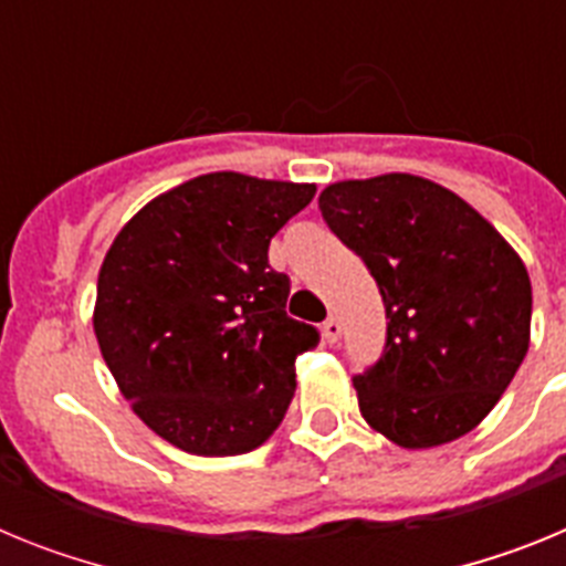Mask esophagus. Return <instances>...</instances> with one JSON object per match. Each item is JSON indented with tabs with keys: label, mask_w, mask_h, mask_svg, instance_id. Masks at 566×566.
I'll list each match as a JSON object with an SVG mask.
<instances>
[{
	"label": "esophagus",
	"mask_w": 566,
	"mask_h": 566,
	"mask_svg": "<svg viewBox=\"0 0 566 566\" xmlns=\"http://www.w3.org/2000/svg\"><path fill=\"white\" fill-rule=\"evenodd\" d=\"M319 332H323V343L334 345L339 339V334H343V326H339L337 317H328L326 323H323V328H319Z\"/></svg>",
	"instance_id": "1"
}]
</instances>
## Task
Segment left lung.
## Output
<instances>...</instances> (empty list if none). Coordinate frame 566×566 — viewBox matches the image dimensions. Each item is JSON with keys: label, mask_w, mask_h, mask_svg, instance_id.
<instances>
[{"label": "left lung", "mask_w": 566, "mask_h": 566, "mask_svg": "<svg viewBox=\"0 0 566 566\" xmlns=\"http://www.w3.org/2000/svg\"><path fill=\"white\" fill-rule=\"evenodd\" d=\"M319 212L371 269L388 314L385 354L354 377L365 422L405 451L473 431L530 348L516 249L457 192L408 172L328 184Z\"/></svg>", "instance_id": "obj_1"}]
</instances>
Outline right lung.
I'll return each mask as SVG.
<instances>
[{
    "instance_id": "obj_1",
    "label": "right lung",
    "mask_w": 566,
    "mask_h": 566,
    "mask_svg": "<svg viewBox=\"0 0 566 566\" xmlns=\"http://www.w3.org/2000/svg\"><path fill=\"white\" fill-rule=\"evenodd\" d=\"M314 184L209 172L167 189L115 234L93 332L135 417L195 457L266 442L294 397V359L319 334L286 314L269 240Z\"/></svg>"
}]
</instances>
